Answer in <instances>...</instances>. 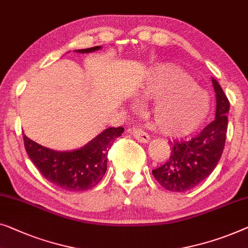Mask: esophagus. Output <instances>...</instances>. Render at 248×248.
<instances>
[{
    "label": "esophagus",
    "instance_id": "esophagus-1",
    "mask_svg": "<svg viewBox=\"0 0 248 248\" xmlns=\"http://www.w3.org/2000/svg\"><path fill=\"white\" fill-rule=\"evenodd\" d=\"M132 135L141 143L150 142V135L148 134V133H145L144 131L141 130V128H133Z\"/></svg>",
    "mask_w": 248,
    "mask_h": 248
}]
</instances>
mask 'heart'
<instances>
[{
  "label": "heart",
  "mask_w": 248,
  "mask_h": 248,
  "mask_svg": "<svg viewBox=\"0 0 248 248\" xmlns=\"http://www.w3.org/2000/svg\"><path fill=\"white\" fill-rule=\"evenodd\" d=\"M140 99H153L148 114L157 130L171 136L195 132L210 109L209 96L193 82L184 69L172 64L150 68L139 94Z\"/></svg>",
  "instance_id": "obj_1"
}]
</instances>
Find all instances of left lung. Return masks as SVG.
Masks as SVG:
<instances>
[{
	"label": "left lung",
	"instance_id": "obj_1",
	"mask_svg": "<svg viewBox=\"0 0 248 248\" xmlns=\"http://www.w3.org/2000/svg\"><path fill=\"white\" fill-rule=\"evenodd\" d=\"M216 93V116L198 135L188 141L170 143L171 154L163 166L152 173L164 189L184 192L209 177L219 162L227 134L229 100L216 79H211Z\"/></svg>",
	"mask_w": 248,
	"mask_h": 248
}]
</instances>
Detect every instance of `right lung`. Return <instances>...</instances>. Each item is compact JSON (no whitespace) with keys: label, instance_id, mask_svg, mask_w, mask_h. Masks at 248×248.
<instances>
[{"label":"right lung","instance_id":"obj_1","mask_svg":"<svg viewBox=\"0 0 248 248\" xmlns=\"http://www.w3.org/2000/svg\"><path fill=\"white\" fill-rule=\"evenodd\" d=\"M102 46L75 50L89 53ZM124 132L123 127H108L73 151H55L42 146L23 134L30 160L46 180L68 191H84L95 186L107 170V154L113 142Z\"/></svg>","mask_w":248,"mask_h":248}]
</instances>
